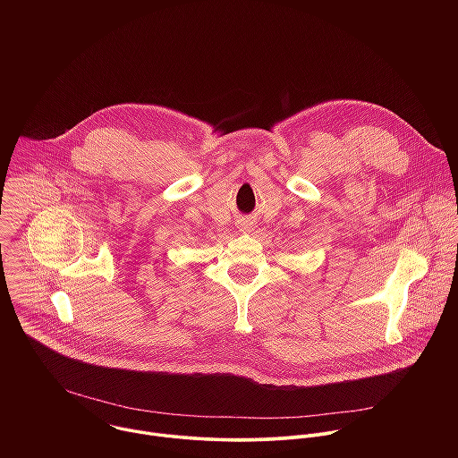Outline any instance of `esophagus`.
<instances>
[{
  "mask_svg": "<svg viewBox=\"0 0 458 458\" xmlns=\"http://www.w3.org/2000/svg\"><path fill=\"white\" fill-rule=\"evenodd\" d=\"M243 227H245V229H249V227H250V225H249V224H245V225H243Z\"/></svg>",
  "mask_w": 458,
  "mask_h": 458,
  "instance_id": "34e87169",
  "label": "esophagus"
}]
</instances>
